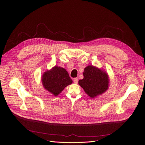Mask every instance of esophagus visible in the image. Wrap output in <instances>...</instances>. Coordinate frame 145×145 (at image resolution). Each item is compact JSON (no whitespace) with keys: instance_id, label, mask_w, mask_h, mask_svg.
Masks as SVG:
<instances>
[{"instance_id":"1","label":"esophagus","mask_w":145,"mask_h":145,"mask_svg":"<svg viewBox=\"0 0 145 145\" xmlns=\"http://www.w3.org/2000/svg\"><path fill=\"white\" fill-rule=\"evenodd\" d=\"M73 82L74 83H78V78H75L73 79Z\"/></svg>"}]
</instances>
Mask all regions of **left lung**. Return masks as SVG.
Returning a JSON list of instances; mask_svg holds the SVG:
<instances>
[{"mask_svg": "<svg viewBox=\"0 0 145 145\" xmlns=\"http://www.w3.org/2000/svg\"><path fill=\"white\" fill-rule=\"evenodd\" d=\"M83 74V79L79 80V84L90 97L101 95L108 89L109 79L105 72L93 66H88Z\"/></svg>", "mask_w": 145, "mask_h": 145, "instance_id": "obj_1", "label": "left lung"}]
</instances>
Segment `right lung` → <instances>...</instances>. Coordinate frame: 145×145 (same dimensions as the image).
Here are the masks:
<instances>
[{"label":"right lung","mask_w":145,"mask_h":145,"mask_svg":"<svg viewBox=\"0 0 145 145\" xmlns=\"http://www.w3.org/2000/svg\"><path fill=\"white\" fill-rule=\"evenodd\" d=\"M42 79L44 88L55 96L58 95L65 87L72 83L67 71L58 66L45 72Z\"/></svg>","instance_id":"1"}]
</instances>
